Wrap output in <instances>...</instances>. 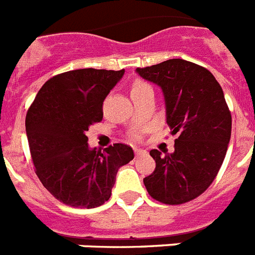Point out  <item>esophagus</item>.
Listing matches in <instances>:
<instances>
[{"label": "esophagus", "mask_w": 255, "mask_h": 255, "mask_svg": "<svg viewBox=\"0 0 255 255\" xmlns=\"http://www.w3.org/2000/svg\"><path fill=\"white\" fill-rule=\"evenodd\" d=\"M133 151H135L136 156H141V155H144L145 152H147L145 149H143V148H137V147L133 148Z\"/></svg>", "instance_id": "34e87169"}]
</instances>
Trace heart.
<instances>
[{
	"instance_id": "b5f03b06",
	"label": "heart",
	"mask_w": 255,
	"mask_h": 255,
	"mask_svg": "<svg viewBox=\"0 0 255 255\" xmlns=\"http://www.w3.org/2000/svg\"><path fill=\"white\" fill-rule=\"evenodd\" d=\"M141 87H148V85L147 83H143V82H136L135 85H133V87H132V90H137V88Z\"/></svg>"
}]
</instances>
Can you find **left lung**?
<instances>
[{
	"mask_svg": "<svg viewBox=\"0 0 255 255\" xmlns=\"http://www.w3.org/2000/svg\"><path fill=\"white\" fill-rule=\"evenodd\" d=\"M136 73L161 88L167 123L172 135L178 133L174 152H149L156 168L144 185L157 201L180 205L204 193L217 176L230 141L232 115L221 86L205 67L168 59Z\"/></svg>",
	"mask_w": 255,
	"mask_h": 255,
	"instance_id": "1",
	"label": "left lung"
}]
</instances>
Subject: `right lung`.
Wrapping results in <instances>:
<instances>
[{
	"label": "right lung",
	"instance_id": "obj_1",
	"mask_svg": "<svg viewBox=\"0 0 255 255\" xmlns=\"http://www.w3.org/2000/svg\"><path fill=\"white\" fill-rule=\"evenodd\" d=\"M124 70L81 69L55 75L38 91L26 115L35 173L66 205L91 209L111 197L116 173L133 159L126 144L106 153L90 148L86 132L103 119V102Z\"/></svg>",
	"mask_w": 255,
	"mask_h": 255
}]
</instances>
